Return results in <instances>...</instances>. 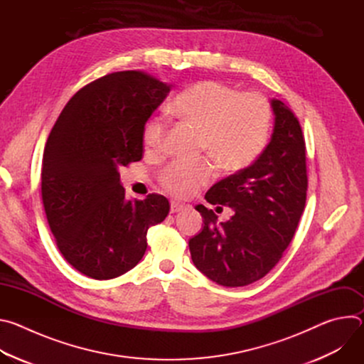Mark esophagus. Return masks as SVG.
Segmentation results:
<instances>
[{
  "mask_svg": "<svg viewBox=\"0 0 364 364\" xmlns=\"http://www.w3.org/2000/svg\"><path fill=\"white\" fill-rule=\"evenodd\" d=\"M186 207H187L186 204H181V203H178V201H171L170 210H171V213H177V212H181V210H184Z\"/></svg>",
  "mask_w": 364,
  "mask_h": 364,
  "instance_id": "1",
  "label": "esophagus"
}]
</instances>
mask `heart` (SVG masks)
<instances>
[{
  "label": "heart",
  "mask_w": 364,
  "mask_h": 364,
  "mask_svg": "<svg viewBox=\"0 0 364 364\" xmlns=\"http://www.w3.org/2000/svg\"><path fill=\"white\" fill-rule=\"evenodd\" d=\"M170 112L198 132V149L229 173L250 166L269 138L272 114L267 99L257 93H239L222 82L193 85L173 100ZM167 129L164 118H149L142 132L145 149L160 152ZM213 176V166L205 160L196 164L176 163L164 170L161 183L171 194L190 197Z\"/></svg>",
  "instance_id": "1"
}]
</instances>
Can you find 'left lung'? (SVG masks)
<instances>
[{"mask_svg": "<svg viewBox=\"0 0 364 364\" xmlns=\"http://www.w3.org/2000/svg\"><path fill=\"white\" fill-rule=\"evenodd\" d=\"M274 132L249 167L216 183L205 193L210 204L229 205L233 216L218 225L203 204L196 210L203 229L190 239L193 264L213 282L245 287L264 278L291 243L306 200L305 141L294 112L271 100Z\"/></svg>", "mask_w": 364, "mask_h": 364, "instance_id": "left-lung-1", "label": "left lung"}]
</instances>
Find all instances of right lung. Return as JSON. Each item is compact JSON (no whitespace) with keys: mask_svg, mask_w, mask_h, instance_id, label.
I'll return each mask as SVG.
<instances>
[{"mask_svg":"<svg viewBox=\"0 0 364 364\" xmlns=\"http://www.w3.org/2000/svg\"><path fill=\"white\" fill-rule=\"evenodd\" d=\"M170 90L139 70L107 75L73 95L47 138V222L63 257L89 278L132 269L146 250L148 229L170 212L160 194L127 200L119 180L121 167L142 159L144 127Z\"/></svg>","mask_w":364,"mask_h":364,"instance_id":"right-lung-1","label":"right lung"}]
</instances>
